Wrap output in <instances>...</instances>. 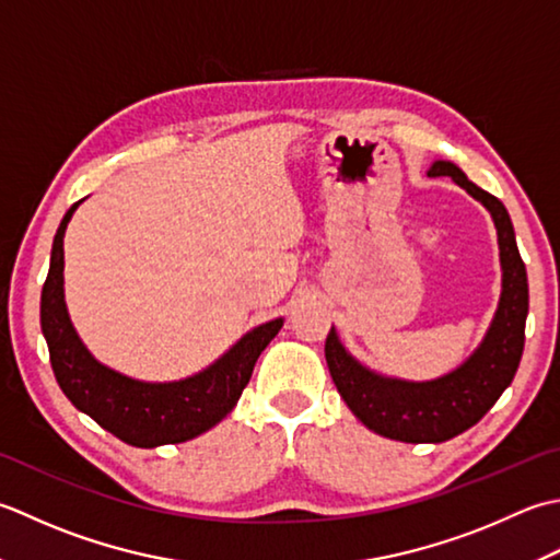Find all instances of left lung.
<instances>
[{"instance_id":"obj_1","label":"left lung","mask_w":560,"mask_h":560,"mask_svg":"<svg viewBox=\"0 0 560 560\" xmlns=\"http://www.w3.org/2000/svg\"><path fill=\"white\" fill-rule=\"evenodd\" d=\"M428 176H450L490 212L500 248V300L486 336L459 368L428 382H408L370 370L340 343L330 326L326 364L338 394L364 428L398 442H447L481 420L515 380L524 350V324L529 312L527 270L520 258L515 230L505 205L447 159H438Z\"/></svg>"}]
</instances>
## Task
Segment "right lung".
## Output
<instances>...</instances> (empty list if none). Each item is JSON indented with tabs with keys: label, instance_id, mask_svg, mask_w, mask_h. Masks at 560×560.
I'll return each instance as SVG.
<instances>
[{
	"label": "right lung",
	"instance_id": "1",
	"mask_svg": "<svg viewBox=\"0 0 560 560\" xmlns=\"http://www.w3.org/2000/svg\"><path fill=\"white\" fill-rule=\"evenodd\" d=\"M82 202H74L57 226L40 294V328L57 384L77 410L132 447L154 450L202 435L232 413L258 355L278 336L284 318L248 330L210 368L186 380L142 382L110 370L79 338L65 302V230Z\"/></svg>",
	"mask_w": 560,
	"mask_h": 560
}]
</instances>
